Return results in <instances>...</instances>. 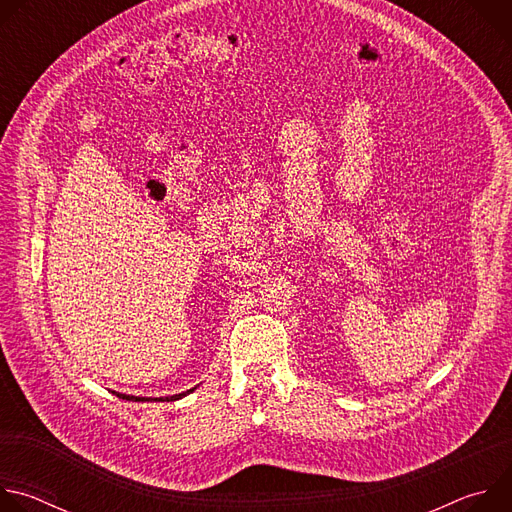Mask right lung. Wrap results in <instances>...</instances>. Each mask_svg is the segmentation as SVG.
<instances>
[{
  "mask_svg": "<svg viewBox=\"0 0 512 512\" xmlns=\"http://www.w3.org/2000/svg\"><path fill=\"white\" fill-rule=\"evenodd\" d=\"M194 389H196V387H194ZM194 389L184 391V393H178V395H172V397H166V399H162V397H160V399H158V397H156V399H148V397H133V395H121V393H115V391H113V393H115L119 399H125V401H178V399L186 397L188 393H192Z\"/></svg>",
  "mask_w": 512,
  "mask_h": 512,
  "instance_id": "obj_1",
  "label": "right lung"
}]
</instances>
